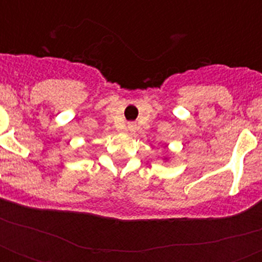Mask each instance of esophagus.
<instances>
[{
	"label": "esophagus",
	"instance_id": "obj_1",
	"mask_svg": "<svg viewBox=\"0 0 262 262\" xmlns=\"http://www.w3.org/2000/svg\"><path fill=\"white\" fill-rule=\"evenodd\" d=\"M133 129H135V125H133V123H129V125H127V130H133Z\"/></svg>",
	"mask_w": 262,
	"mask_h": 262
}]
</instances>
